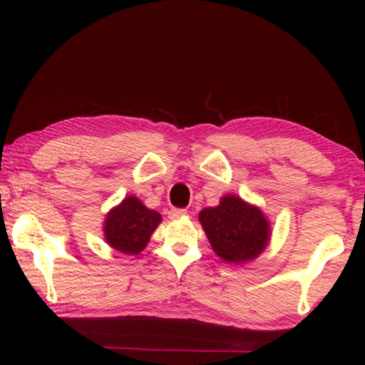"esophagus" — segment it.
Returning a JSON list of instances; mask_svg holds the SVG:
<instances>
[{"label": "esophagus", "instance_id": "1", "mask_svg": "<svg viewBox=\"0 0 365 365\" xmlns=\"http://www.w3.org/2000/svg\"><path fill=\"white\" fill-rule=\"evenodd\" d=\"M183 215H187V211H185V209H172V211L169 212V219L177 220V219L183 217Z\"/></svg>", "mask_w": 365, "mask_h": 365}]
</instances>
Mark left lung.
<instances>
[{
  "label": "left lung",
  "instance_id": "1",
  "mask_svg": "<svg viewBox=\"0 0 365 365\" xmlns=\"http://www.w3.org/2000/svg\"><path fill=\"white\" fill-rule=\"evenodd\" d=\"M200 222L212 250L227 264H245L267 248L272 228L262 209L237 195H225L215 207H205Z\"/></svg>",
  "mask_w": 365,
  "mask_h": 365
}]
</instances>
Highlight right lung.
Instances as JSON below:
<instances>
[{"label":"right lung","mask_w":365,"mask_h":365,"mask_svg":"<svg viewBox=\"0 0 365 365\" xmlns=\"http://www.w3.org/2000/svg\"><path fill=\"white\" fill-rule=\"evenodd\" d=\"M163 220L158 211L146 207L137 196H125L106 214L103 233L106 243L123 255H140Z\"/></svg>","instance_id":"1"}]
</instances>
